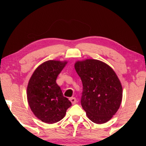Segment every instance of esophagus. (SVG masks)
I'll use <instances>...</instances> for the list:
<instances>
[{"mask_svg": "<svg viewBox=\"0 0 146 146\" xmlns=\"http://www.w3.org/2000/svg\"><path fill=\"white\" fill-rule=\"evenodd\" d=\"M70 100L71 102V103H72V104H75L76 103V99L75 97H71L70 98Z\"/></svg>", "mask_w": 146, "mask_h": 146, "instance_id": "obj_1", "label": "esophagus"}]
</instances>
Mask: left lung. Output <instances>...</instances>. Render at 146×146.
Masks as SVG:
<instances>
[{"label": "left lung", "instance_id": "1", "mask_svg": "<svg viewBox=\"0 0 146 146\" xmlns=\"http://www.w3.org/2000/svg\"><path fill=\"white\" fill-rule=\"evenodd\" d=\"M82 82L81 105L92 122H107L120 108L122 87L113 69L102 61L86 59L75 64Z\"/></svg>", "mask_w": 146, "mask_h": 146}]
</instances>
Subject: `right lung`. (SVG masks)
<instances>
[{
  "instance_id": "add662e5",
  "label": "right lung",
  "mask_w": 146,
  "mask_h": 146,
  "mask_svg": "<svg viewBox=\"0 0 146 146\" xmlns=\"http://www.w3.org/2000/svg\"><path fill=\"white\" fill-rule=\"evenodd\" d=\"M66 64V61H46L35 70L29 80L27 88L29 106L33 114L45 123L61 120L71 106L56 82Z\"/></svg>"
}]
</instances>
